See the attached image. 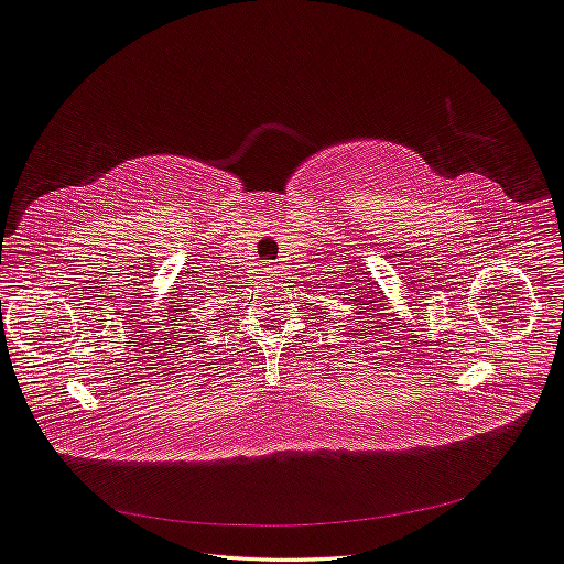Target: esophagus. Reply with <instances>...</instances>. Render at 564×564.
Returning a JSON list of instances; mask_svg holds the SVG:
<instances>
[{"label":"esophagus","instance_id":"esophagus-1","mask_svg":"<svg viewBox=\"0 0 564 564\" xmlns=\"http://www.w3.org/2000/svg\"><path fill=\"white\" fill-rule=\"evenodd\" d=\"M264 272L270 276H281V264H267Z\"/></svg>","mask_w":564,"mask_h":564}]
</instances>
